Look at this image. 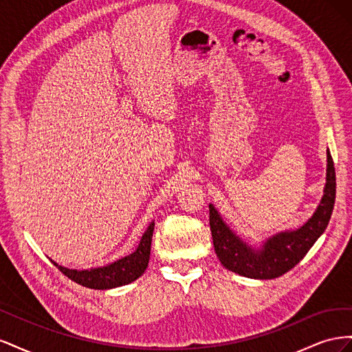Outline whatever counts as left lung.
<instances>
[{"label":"left lung","instance_id":"1","mask_svg":"<svg viewBox=\"0 0 352 352\" xmlns=\"http://www.w3.org/2000/svg\"><path fill=\"white\" fill-rule=\"evenodd\" d=\"M336 195L333 160L327 150L326 185L320 204L313 216L295 230L274 233L260 245L245 242L223 220L217 208L210 204V229L220 263L233 273L250 279H274L294 269L314 242L323 235L332 216Z\"/></svg>","mask_w":352,"mask_h":352}]
</instances>
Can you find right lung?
<instances>
[{"instance_id":"obj_1","label":"right lung","mask_w":352,"mask_h":352,"mask_svg":"<svg viewBox=\"0 0 352 352\" xmlns=\"http://www.w3.org/2000/svg\"><path fill=\"white\" fill-rule=\"evenodd\" d=\"M153 232L154 221H151L150 226L146 228L140 245H138V248L132 254L116 260L111 264L102 265V267L76 270L63 267L56 261H51L57 265L63 274H66L69 279L82 286L91 287V289H113V287L129 285L144 274L148 267V261H150Z\"/></svg>"}]
</instances>
